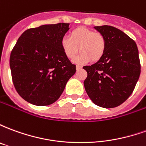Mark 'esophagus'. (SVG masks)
I'll return each mask as SVG.
<instances>
[{"instance_id": "obj_1", "label": "esophagus", "mask_w": 146, "mask_h": 146, "mask_svg": "<svg viewBox=\"0 0 146 146\" xmlns=\"http://www.w3.org/2000/svg\"><path fill=\"white\" fill-rule=\"evenodd\" d=\"M76 70H81V69H82V66H76Z\"/></svg>"}]
</instances>
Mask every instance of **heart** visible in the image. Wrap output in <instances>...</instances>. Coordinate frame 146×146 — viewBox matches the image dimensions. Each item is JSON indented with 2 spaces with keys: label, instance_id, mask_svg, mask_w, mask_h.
Segmentation results:
<instances>
[{
  "label": "heart",
  "instance_id": "1",
  "mask_svg": "<svg viewBox=\"0 0 146 146\" xmlns=\"http://www.w3.org/2000/svg\"><path fill=\"white\" fill-rule=\"evenodd\" d=\"M69 36L70 38L66 36L62 38L61 48L70 59L75 57L78 51H80L74 59L76 63L85 64L91 60L96 62L104 56L107 42L101 33L81 27L72 30Z\"/></svg>",
  "mask_w": 146,
  "mask_h": 146
}]
</instances>
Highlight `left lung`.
Returning <instances> with one entry per match:
<instances>
[{
  "mask_svg": "<svg viewBox=\"0 0 146 146\" xmlns=\"http://www.w3.org/2000/svg\"><path fill=\"white\" fill-rule=\"evenodd\" d=\"M103 34L107 47L101 60L85 66V91L95 105L114 108L121 105L134 91L141 73L138 47L133 40L111 26L95 27Z\"/></svg>",
  "mask_w": 146,
  "mask_h": 146,
  "instance_id": "8db88e82",
  "label": "left lung"
}]
</instances>
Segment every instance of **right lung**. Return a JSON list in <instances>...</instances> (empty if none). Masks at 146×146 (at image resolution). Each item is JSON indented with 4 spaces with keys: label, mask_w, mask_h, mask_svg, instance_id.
I'll list each match as a JSON object with an SVG mask.
<instances>
[{
    "label": "right lung",
    "mask_w": 146,
    "mask_h": 146,
    "mask_svg": "<svg viewBox=\"0 0 146 146\" xmlns=\"http://www.w3.org/2000/svg\"><path fill=\"white\" fill-rule=\"evenodd\" d=\"M69 25L60 23L28 29L11 51L10 68L15 88L31 104L54 103L76 73V66L61 48Z\"/></svg>",
    "instance_id": "obj_1"
}]
</instances>
